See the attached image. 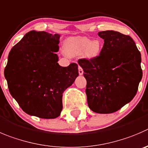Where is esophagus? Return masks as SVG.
Masks as SVG:
<instances>
[{
	"instance_id": "1",
	"label": "esophagus",
	"mask_w": 148,
	"mask_h": 148,
	"mask_svg": "<svg viewBox=\"0 0 148 148\" xmlns=\"http://www.w3.org/2000/svg\"><path fill=\"white\" fill-rule=\"evenodd\" d=\"M78 73H79L80 75H82L84 74V70H83V69L80 66L78 67Z\"/></svg>"
}]
</instances>
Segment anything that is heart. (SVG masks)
<instances>
[{
  "mask_svg": "<svg viewBox=\"0 0 148 148\" xmlns=\"http://www.w3.org/2000/svg\"><path fill=\"white\" fill-rule=\"evenodd\" d=\"M102 49V43L99 40H91L85 37H71L65 40L64 52L68 56L74 57L83 53L84 57L94 60L99 56Z\"/></svg>",
  "mask_w": 148,
  "mask_h": 148,
  "instance_id": "1",
  "label": "heart"
}]
</instances>
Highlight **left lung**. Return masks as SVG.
<instances>
[{"instance_id":"left-lung-1","label":"left lung","mask_w":148,"mask_h":148,"mask_svg":"<svg viewBox=\"0 0 148 148\" xmlns=\"http://www.w3.org/2000/svg\"><path fill=\"white\" fill-rule=\"evenodd\" d=\"M98 36L105 42L99 57L78 62L86 80L90 109L97 113H112L136 95L143 78L141 54L129 36L113 30L99 32Z\"/></svg>"}]
</instances>
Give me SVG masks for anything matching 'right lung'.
Returning a JSON list of instances; mask_svg holds the SVG:
<instances>
[{"instance_id": "1", "label": "right lung", "mask_w": 148, "mask_h": 148, "mask_svg": "<svg viewBox=\"0 0 148 148\" xmlns=\"http://www.w3.org/2000/svg\"><path fill=\"white\" fill-rule=\"evenodd\" d=\"M60 35L32 30L9 52L4 70L8 89L23 111L41 119H56L62 94L78 76V64H58Z\"/></svg>"}]
</instances>
